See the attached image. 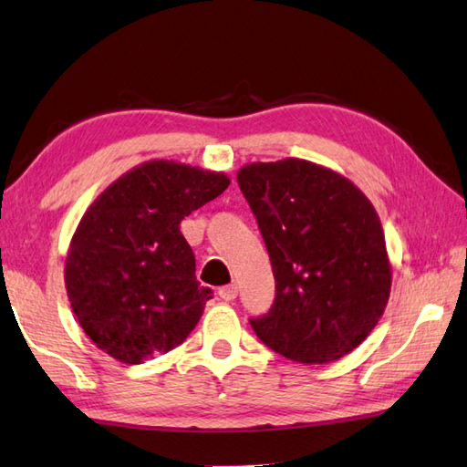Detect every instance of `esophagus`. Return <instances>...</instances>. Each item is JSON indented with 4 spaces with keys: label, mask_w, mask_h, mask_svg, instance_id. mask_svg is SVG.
<instances>
[{
    "label": "esophagus",
    "mask_w": 467,
    "mask_h": 467,
    "mask_svg": "<svg viewBox=\"0 0 467 467\" xmlns=\"http://www.w3.org/2000/svg\"><path fill=\"white\" fill-rule=\"evenodd\" d=\"M219 296H221L223 300H226V302L234 300V298L238 296V286H236V285H226V286L219 288Z\"/></svg>",
    "instance_id": "1"
}]
</instances>
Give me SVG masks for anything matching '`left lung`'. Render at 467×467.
Segmentation results:
<instances>
[{
  "instance_id": "8db88e82",
  "label": "left lung",
  "mask_w": 467,
  "mask_h": 467,
  "mask_svg": "<svg viewBox=\"0 0 467 467\" xmlns=\"http://www.w3.org/2000/svg\"><path fill=\"white\" fill-rule=\"evenodd\" d=\"M273 265L276 296L251 327L300 364L358 348L382 318L392 286L380 219L352 181L317 162H253L236 175Z\"/></svg>"
}]
</instances>
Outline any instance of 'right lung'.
<instances>
[{
  "mask_svg": "<svg viewBox=\"0 0 467 467\" xmlns=\"http://www.w3.org/2000/svg\"><path fill=\"white\" fill-rule=\"evenodd\" d=\"M229 184L224 172L159 159L93 201L71 238L65 288L97 348L143 364L187 340L213 290L194 276L179 224Z\"/></svg>",
  "mask_w": 467,
  "mask_h": 467,
  "instance_id": "add662e5",
  "label": "right lung"
}]
</instances>
